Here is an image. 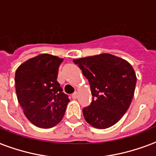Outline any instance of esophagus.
<instances>
[{
  "label": "esophagus",
  "instance_id": "1",
  "mask_svg": "<svg viewBox=\"0 0 156 156\" xmlns=\"http://www.w3.org/2000/svg\"><path fill=\"white\" fill-rule=\"evenodd\" d=\"M72 98H73V99H76V98H78V93H77V92L73 93V94H72Z\"/></svg>",
  "mask_w": 156,
  "mask_h": 156
}]
</instances>
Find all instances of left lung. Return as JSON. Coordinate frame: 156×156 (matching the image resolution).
Instances as JSON below:
<instances>
[{"label":"left lung","instance_id":"8db88e82","mask_svg":"<svg viewBox=\"0 0 156 156\" xmlns=\"http://www.w3.org/2000/svg\"><path fill=\"white\" fill-rule=\"evenodd\" d=\"M89 82L93 100L83 108L93 127H111L126 113L134 96L136 75L127 61L108 53L74 59Z\"/></svg>","mask_w":156,"mask_h":156}]
</instances>
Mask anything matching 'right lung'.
Returning a JSON list of instances; mask_svg holds the SVG:
<instances>
[{"label":"right lung","instance_id":"obj_1","mask_svg":"<svg viewBox=\"0 0 156 156\" xmlns=\"http://www.w3.org/2000/svg\"><path fill=\"white\" fill-rule=\"evenodd\" d=\"M62 58L41 54L22 63L16 72L17 99L26 117L37 127L58 124L65 114L68 94L57 81Z\"/></svg>","mask_w":156,"mask_h":156}]
</instances>
